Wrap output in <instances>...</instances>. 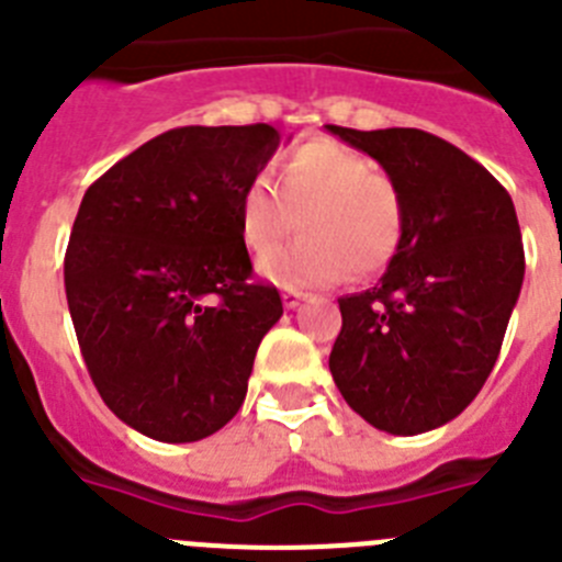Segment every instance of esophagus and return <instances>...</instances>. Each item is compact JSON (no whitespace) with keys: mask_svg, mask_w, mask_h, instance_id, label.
I'll use <instances>...</instances> for the list:
<instances>
[{"mask_svg":"<svg viewBox=\"0 0 562 562\" xmlns=\"http://www.w3.org/2000/svg\"><path fill=\"white\" fill-rule=\"evenodd\" d=\"M305 296L307 293L302 291H282V305H285L288 311H293V307H299V302H302Z\"/></svg>","mask_w":562,"mask_h":562,"instance_id":"1","label":"esophagus"}]
</instances>
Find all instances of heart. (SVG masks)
<instances>
[{"mask_svg": "<svg viewBox=\"0 0 562 562\" xmlns=\"http://www.w3.org/2000/svg\"><path fill=\"white\" fill-rule=\"evenodd\" d=\"M306 235L270 256L295 226ZM238 238L260 260L257 271L274 285L318 288L382 269L405 233L400 182L360 151L313 138L282 151L274 182L257 175L238 193Z\"/></svg>", "mask_w": 562, "mask_h": 562, "instance_id": "obj_1", "label": "heart"}]
</instances>
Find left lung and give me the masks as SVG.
<instances>
[{
	"label": "left lung",
	"instance_id": "1",
	"mask_svg": "<svg viewBox=\"0 0 562 562\" xmlns=\"http://www.w3.org/2000/svg\"><path fill=\"white\" fill-rule=\"evenodd\" d=\"M327 130L405 193V233L382 280L338 299L329 371L371 427L429 432L474 402L499 358L524 282L516 207L491 171L438 135Z\"/></svg>",
	"mask_w": 562,
	"mask_h": 562
}]
</instances>
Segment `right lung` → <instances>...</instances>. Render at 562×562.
Instances as JSON below:
<instances>
[{"label":"right lung","instance_id":"obj_1","mask_svg":"<svg viewBox=\"0 0 562 562\" xmlns=\"http://www.w3.org/2000/svg\"><path fill=\"white\" fill-rule=\"evenodd\" d=\"M280 140L269 124L177 127L82 196L63 263L68 311L99 396L146 438L202 440L244 405L282 299L251 280L235 210Z\"/></svg>","mask_w":562,"mask_h":562}]
</instances>
